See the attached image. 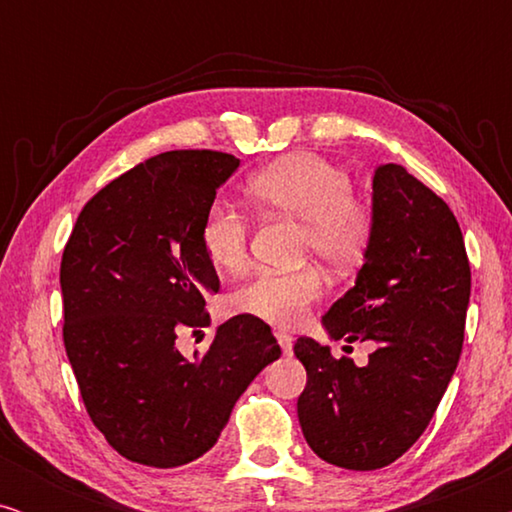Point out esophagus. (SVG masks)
<instances>
[{"label":"esophagus","instance_id":"obj_1","mask_svg":"<svg viewBox=\"0 0 512 512\" xmlns=\"http://www.w3.org/2000/svg\"><path fill=\"white\" fill-rule=\"evenodd\" d=\"M275 335H277L279 347H282V352H284V354H291V352H293V338H291V335L284 333V331H277Z\"/></svg>","mask_w":512,"mask_h":512}]
</instances>
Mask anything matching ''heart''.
I'll return each instance as SVG.
<instances>
[{
  "mask_svg": "<svg viewBox=\"0 0 512 512\" xmlns=\"http://www.w3.org/2000/svg\"><path fill=\"white\" fill-rule=\"evenodd\" d=\"M244 195L258 212L300 223V251L331 268H349L366 254L375 235V209L352 193V177L317 153H293L244 181ZM202 251L216 270L237 272L247 263L249 223L226 205L207 209L200 226ZM324 293L321 272L305 265L296 272H258L230 293L237 314L272 326H296Z\"/></svg>",
  "mask_w": 512,
  "mask_h": 512,
  "instance_id": "heart-1",
  "label": "heart"
}]
</instances>
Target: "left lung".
Masks as SVG:
<instances>
[{
    "label": "left lung",
    "instance_id": "left-lung-1",
    "mask_svg": "<svg viewBox=\"0 0 512 512\" xmlns=\"http://www.w3.org/2000/svg\"><path fill=\"white\" fill-rule=\"evenodd\" d=\"M375 235L356 284L324 314L333 340L375 342L366 366L312 338L298 419L314 454L349 471L403 457L429 426L464 345L471 265L452 209L403 165L373 177Z\"/></svg>",
    "mask_w": 512,
    "mask_h": 512
}]
</instances>
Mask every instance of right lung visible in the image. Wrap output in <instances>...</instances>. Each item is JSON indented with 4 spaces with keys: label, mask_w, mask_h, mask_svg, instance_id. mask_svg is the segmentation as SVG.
<instances>
[{
    "label": "right lung",
    "mask_w": 512,
    "mask_h": 512,
    "mask_svg": "<svg viewBox=\"0 0 512 512\" xmlns=\"http://www.w3.org/2000/svg\"><path fill=\"white\" fill-rule=\"evenodd\" d=\"M230 153L167 151L86 202L62 251V338L93 424L121 457L174 468L219 440L237 398L279 359L265 321L237 314L205 354L186 359L184 328L207 326L219 291L200 226Z\"/></svg>",
    "instance_id": "obj_1"
}]
</instances>
